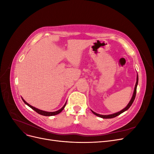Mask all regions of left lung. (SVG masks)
<instances>
[{
    "label": "left lung",
    "instance_id": "1",
    "mask_svg": "<svg viewBox=\"0 0 154 154\" xmlns=\"http://www.w3.org/2000/svg\"><path fill=\"white\" fill-rule=\"evenodd\" d=\"M137 84H138V75L137 76V82H136V85H135V88H134V93H133V96H132V99H131V100L130 101V102L128 103V105H127V106H126L125 109H123L122 110H121V111L118 112H117V113H115V114H110V115H100V114H97V113L94 112H93L92 110H91V111L92 112V113L94 114H95L96 116H98V117L101 118H104V119H109V118H115V117H116V116H119V114H121L122 113L124 112L125 111L127 110L130 108V106H131V105H132V104L133 103V102H134V100H135V97H136Z\"/></svg>",
    "mask_w": 154,
    "mask_h": 154
}]
</instances>
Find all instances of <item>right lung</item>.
I'll return each mask as SVG.
<instances>
[{
    "instance_id": "add662e5",
    "label": "right lung",
    "mask_w": 154,
    "mask_h": 154,
    "mask_svg": "<svg viewBox=\"0 0 154 154\" xmlns=\"http://www.w3.org/2000/svg\"><path fill=\"white\" fill-rule=\"evenodd\" d=\"M22 100H23V101H24V103H25L27 105H28L29 107H31V108L32 110H34L35 112H36L37 113L40 114V115L45 116H54V115L58 114L59 113L61 112L63 110V109L65 108V106H66V104L64 105V106L62 107V108L61 109H60V110H57V111H56V112H46V111L41 110H39V109H36V108H35V107L30 105L29 103H27L25 100H24L23 99H22Z\"/></svg>"
}]
</instances>
